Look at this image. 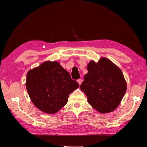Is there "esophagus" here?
Segmentation results:
<instances>
[{
  "label": "esophagus",
  "mask_w": 147,
  "mask_h": 147,
  "mask_svg": "<svg viewBox=\"0 0 147 147\" xmlns=\"http://www.w3.org/2000/svg\"><path fill=\"white\" fill-rule=\"evenodd\" d=\"M77 82H78V84H79V85H80L81 84H82V79H78V80H77Z\"/></svg>",
  "instance_id": "obj_1"
}]
</instances>
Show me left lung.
Segmentation results:
<instances>
[{"mask_svg":"<svg viewBox=\"0 0 147 147\" xmlns=\"http://www.w3.org/2000/svg\"><path fill=\"white\" fill-rule=\"evenodd\" d=\"M87 70L80 88L86 95L89 104L102 113L113 111L127 90L121 69L110 60L102 57L98 63L90 61Z\"/></svg>","mask_w":147,"mask_h":147,"instance_id":"left-lung-1","label":"left lung"}]
</instances>
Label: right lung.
I'll list each match as a JSON object with an SVG mask.
<instances>
[{"mask_svg": "<svg viewBox=\"0 0 147 147\" xmlns=\"http://www.w3.org/2000/svg\"><path fill=\"white\" fill-rule=\"evenodd\" d=\"M26 86L33 104L52 114L65 106L69 95L79 84L58 62L45 61L28 72Z\"/></svg>", "mask_w": 147, "mask_h": 147, "instance_id": "1", "label": "right lung"}]
</instances>
